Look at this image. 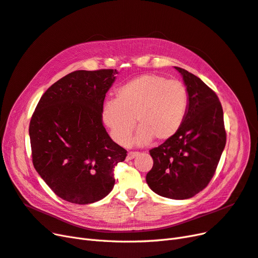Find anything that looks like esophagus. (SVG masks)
<instances>
[{"label": "esophagus", "mask_w": 258, "mask_h": 258, "mask_svg": "<svg viewBox=\"0 0 258 258\" xmlns=\"http://www.w3.org/2000/svg\"><path fill=\"white\" fill-rule=\"evenodd\" d=\"M139 155H140L139 152H129V153H128V156H127V159H128V160H131V159L136 158L137 156H139Z\"/></svg>", "instance_id": "obj_1"}]
</instances>
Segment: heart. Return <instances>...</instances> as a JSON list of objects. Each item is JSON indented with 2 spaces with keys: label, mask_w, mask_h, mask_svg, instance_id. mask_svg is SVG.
<instances>
[{
  "label": "heart",
  "mask_w": 258,
  "mask_h": 258,
  "mask_svg": "<svg viewBox=\"0 0 258 258\" xmlns=\"http://www.w3.org/2000/svg\"><path fill=\"white\" fill-rule=\"evenodd\" d=\"M188 107L186 87L179 81L156 74H145L117 90L116 100H107L101 117L114 141L129 143L136 122L138 145H146L155 138L165 142L182 127Z\"/></svg>",
  "instance_id": "1"
}]
</instances>
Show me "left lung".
Here are the masks:
<instances>
[{
  "label": "left lung",
  "mask_w": 258,
  "mask_h": 258,
  "mask_svg": "<svg viewBox=\"0 0 258 258\" xmlns=\"http://www.w3.org/2000/svg\"><path fill=\"white\" fill-rule=\"evenodd\" d=\"M183 76L188 107L177 134L150 154L154 160L146 183L159 196L188 199L213 177L226 144L223 107L199 77L174 67Z\"/></svg>",
  "instance_id": "8db88e82"
}]
</instances>
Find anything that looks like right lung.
Segmentation results:
<instances>
[{"label": "right lung", "instance_id": "obj_1", "mask_svg": "<svg viewBox=\"0 0 258 258\" xmlns=\"http://www.w3.org/2000/svg\"><path fill=\"white\" fill-rule=\"evenodd\" d=\"M117 73L104 69L66 75L45 91L31 118L33 166L57 196L72 204L107 196L115 184L114 168L127 156L101 117Z\"/></svg>", "mask_w": 258, "mask_h": 258}]
</instances>
